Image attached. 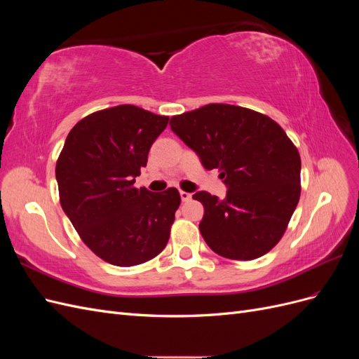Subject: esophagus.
Masks as SVG:
<instances>
[{
    "instance_id": "34e87169",
    "label": "esophagus",
    "mask_w": 359,
    "mask_h": 359,
    "mask_svg": "<svg viewBox=\"0 0 359 359\" xmlns=\"http://www.w3.org/2000/svg\"><path fill=\"white\" fill-rule=\"evenodd\" d=\"M181 194V201L182 202H189L191 199V193H187V191H180Z\"/></svg>"
}]
</instances>
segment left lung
Segmentation results:
<instances>
[{"label":"left lung","instance_id":"1","mask_svg":"<svg viewBox=\"0 0 359 359\" xmlns=\"http://www.w3.org/2000/svg\"><path fill=\"white\" fill-rule=\"evenodd\" d=\"M170 128L201 158L219 169L226 198L193 194L203 205L199 229L227 259L266 255L283 236L301 194L297 147L269 116L241 106L211 103L170 118Z\"/></svg>","mask_w":359,"mask_h":359}]
</instances>
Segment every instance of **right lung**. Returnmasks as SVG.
I'll list each match as a JSON object with an SVG mask.
<instances>
[{
	"mask_svg": "<svg viewBox=\"0 0 359 359\" xmlns=\"http://www.w3.org/2000/svg\"><path fill=\"white\" fill-rule=\"evenodd\" d=\"M168 121L119 104L81 119L64 144L55 168L61 206L86 247L107 264H144L169 241L178 190L133 186Z\"/></svg>",
	"mask_w": 359,
	"mask_h": 359,
	"instance_id": "add662e5",
	"label": "right lung"
}]
</instances>
